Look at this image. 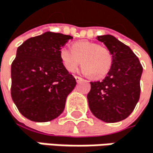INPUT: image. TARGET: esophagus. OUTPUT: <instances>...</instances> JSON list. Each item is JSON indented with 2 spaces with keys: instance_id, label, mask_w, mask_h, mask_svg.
Returning <instances> with one entry per match:
<instances>
[{
  "instance_id": "34e87169",
  "label": "esophagus",
  "mask_w": 153,
  "mask_h": 153,
  "mask_svg": "<svg viewBox=\"0 0 153 153\" xmlns=\"http://www.w3.org/2000/svg\"><path fill=\"white\" fill-rule=\"evenodd\" d=\"M74 78H75L76 82H80V81H82V79L80 77V76H78V75H75V76H74Z\"/></svg>"
}]
</instances>
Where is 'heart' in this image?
Returning <instances> with one entry per match:
<instances>
[{
  "instance_id": "obj_1",
  "label": "heart",
  "mask_w": 153,
  "mask_h": 153,
  "mask_svg": "<svg viewBox=\"0 0 153 153\" xmlns=\"http://www.w3.org/2000/svg\"><path fill=\"white\" fill-rule=\"evenodd\" d=\"M60 59L69 72H74L82 63L83 72L95 79L104 77L112 64V54L108 48L87 41L74 42L71 50L62 48Z\"/></svg>"
}]
</instances>
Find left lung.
I'll list each match as a JSON object with an SVG mask.
<instances>
[{"label":"left lung","mask_w":153,"mask_h":153,"mask_svg":"<svg viewBox=\"0 0 153 153\" xmlns=\"http://www.w3.org/2000/svg\"><path fill=\"white\" fill-rule=\"evenodd\" d=\"M97 40L111 52L112 64L102 82H91L89 107L98 119L117 123L133 111L140 99L143 66L131 48L112 35L97 36Z\"/></svg>","instance_id":"8db88e82"}]
</instances>
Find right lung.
Returning <instances> with one entry per match:
<instances>
[{
  "label": "right lung",
  "mask_w": 153,
  "mask_h": 153,
  "mask_svg": "<svg viewBox=\"0 0 153 153\" xmlns=\"http://www.w3.org/2000/svg\"><path fill=\"white\" fill-rule=\"evenodd\" d=\"M71 39L70 35L47 31L26 40L17 49L10 71V94L19 111L32 122L57 118L76 85L60 59L62 47Z\"/></svg>",
  "instance_id": "obj_1"
}]
</instances>
